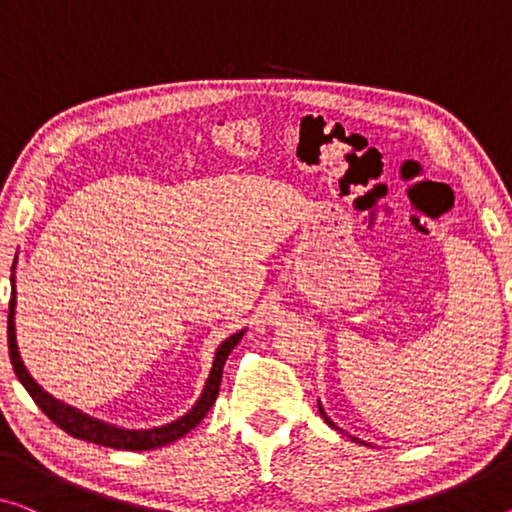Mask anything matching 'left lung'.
<instances>
[{"mask_svg": "<svg viewBox=\"0 0 512 512\" xmlns=\"http://www.w3.org/2000/svg\"><path fill=\"white\" fill-rule=\"evenodd\" d=\"M318 410H320V416H322V419H325V423H327V426H332V428H336V423L332 421V419H329V416L325 414V410H322V405L318 403ZM338 430V428H336ZM352 437V435H350ZM352 442H359V444H366V442H361V439H357V437H352Z\"/></svg>", "mask_w": 512, "mask_h": 512, "instance_id": "obj_1", "label": "left lung"}]
</instances>
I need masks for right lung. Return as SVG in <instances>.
<instances>
[{
  "mask_svg": "<svg viewBox=\"0 0 512 512\" xmlns=\"http://www.w3.org/2000/svg\"><path fill=\"white\" fill-rule=\"evenodd\" d=\"M15 270V263H13ZM245 334V329L238 334H231L226 341L219 345L215 352V359H212V368L210 375L206 380V387H203L201 398L196 400L194 407L187 414L180 416V419L167 423V426L160 428H151V430H125V428H116L112 423H105L100 419H93V416L84 414L75 407H70L61 400L52 398L50 393L43 391V387H38L34 382V377L27 373L25 364H22L20 352H18V343H15V277L11 274V302H9V357L13 364V371L18 375V380L22 382V387L29 391V396L34 398V403L41 407V412L50 419L54 426H59L64 432H68L70 437L84 439V442H93L98 446H109V448H123V451H151V448L157 446H167L176 439L185 437L187 432L196 428L201 423L203 416L210 412L212 403L217 400L219 393V384H222V371L226 359H229L231 350L238 345V341Z\"/></svg>",
  "mask_w": 512,
  "mask_h": 512,
  "instance_id": "right-lung-1",
  "label": "right lung"
}]
</instances>
